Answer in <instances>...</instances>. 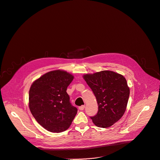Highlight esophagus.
I'll use <instances>...</instances> for the list:
<instances>
[{
	"mask_svg": "<svg viewBox=\"0 0 160 160\" xmlns=\"http://www.w3.org/2000/svg\"><path fill=\"white\" fill-rule=\"evenodd\" d=\"M78 108H79L80 110H84V109L85 108V106H84V105H82V106Z\"/></svg>",
	"mask_w": 160,
	"mask_h": 160,
	"instance_id": "obj_1",
	"label": "esophagus"
}]
</instances>
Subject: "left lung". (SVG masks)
<instances>
[{
	"instance_id": "8db88e82",
	"label": "left lung",
	"mask_w": 160,
	"mask_h": 160,
	"mask_svg": "<svg viewBox=\"0 0 160 160\" xmlns=\"http://www.w3.org/2000/svg\"><path fill=\"white\" fill-rule=\"evenodd\" d=\"M84 78L94 93L98 112L91 119L95 126L109 128L118 121L126 110L129 97L127 81L118 73L103 71L86 74Z\"/></svg>"
}]
</instances>
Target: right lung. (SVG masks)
<instances>
[{
	"instance_id": "1",
	"label": "right lung",
	"mask_w": 160,
	"mask_h": 160,
	"mask_svg": "<svg viewBox=\"0 0 160 160\" xmlns=\"http://www.w3.org/2000/svg\"><path fill=\"white\" fill-rule=\"evenodd\" d=\"M73 78L67 72L57 70L46 73L31 85V112L46 130L60 133L71 125L78 109L71 105L67 89Z\"/></svg>"
}]
</instances>
